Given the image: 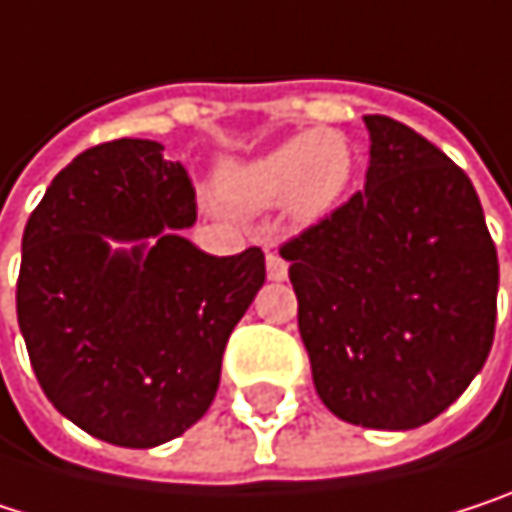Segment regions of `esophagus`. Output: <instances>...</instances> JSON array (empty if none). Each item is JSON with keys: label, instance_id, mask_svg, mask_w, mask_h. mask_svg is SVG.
<instances>
[{"label": "esophagus", "instance_id": "esophagus-1", "mask_svg": "<svg viewBox=\"0 0 512 512\" xmlns=\"http://www.w3.org/2000/svg\"><path fill=\"white\" fill-rule=\"evenodd\" d=\"M265 265H268V280H274V283L286 280V274H289V265H286V259H283L277 250H268V256H265Z\"/></svg>", "mask_w": 512, "mask_h": 512}]
</instances>
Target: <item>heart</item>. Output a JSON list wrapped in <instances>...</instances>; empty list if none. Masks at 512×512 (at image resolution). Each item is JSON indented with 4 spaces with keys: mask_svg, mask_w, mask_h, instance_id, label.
Returning a JSON list of instances; mask_svg holds the SVG:
<instances>
[{
    "mask_svg": "<svg viewBox=\"0 0 512 512\" xmlns=\"http://www.w3.org/2000/svg\"><path fill=\"white\" fill-rule=\"evenodd\" d=\"M355 175V148L337 128L292 136L253 160L223 163L214 196L232 211H262L283 199L295 223L328 217Z\"/></svg>",
    "mask_w": 512,
    "mask_h": 512,
    "instance_id": "obj_1",
    "label": "heart"
}]
</instances>
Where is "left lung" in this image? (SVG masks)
<instances>
[{
    "mask_svg": "<svg viewBox=\"0 0 512 512\" xmlns=\"http://www.w3.org/2000/svg\"><path fill=\"white\" fill-rule=\"evenodd\" d=\"M367 187L280 247L319 399L346 423L414 429L483 370L498 253L471 178L387 116Z\"/></svg>",
    "mask_w": 512,
    "mask_h": 512,
    "instance_id": "1",
    "label": "left lung"
}]
</instances>
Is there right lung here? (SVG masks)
Returning a JSON list of instances; mask_svg holds the SVG:
<instances>
[{
  "label": "right lung",
  "mask_w": 512,
  "mask_h": 512,
  "mask_svg": "<svg viewBox=\"0 0 512 512\" xmlns=\"http://www.w3.org/2000/svg\"><path fill=\"white\" fill-rule=\"evenodd\" d=\"M160 151L128 136L86 148L23 232L17 322L38 384L119 447H157L208 411L229 334L265 283L259 247L208 256L181 235L196 190Z\"/></svg>",
  "instance_id": "obj_1"
}]
</instances>
